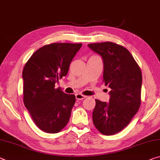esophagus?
Segmentation results:
<instances>
[{
  "label": "esophagus",
  "instance_id": "esophagus-1",
  "mask_svg": "<svg viewBox=\"0 0 160 160\" xmlns=\"http://www.w3.org/2000/svg\"><path fill=\"white\" fill-rule=\"evenodd\" d=\"M75 97H76V99H77V100H83V99H85L86 97H87V96L83 95L80 93H78V94H76V95H75Z\"/></svg>",
  "mask_w": 160,
  "mask_h": 160
}]
</instances>
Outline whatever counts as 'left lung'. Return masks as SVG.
<instances>
[{
	"mask_svg": "<svg viewBox=\"0 0 160 160\" xmlns=\"http://www.w3.org/2000/svg\"><path fill=\"white\" fill-rule=\"evenodd\" d=\"M88 46L102 58V81L111 89L109 103L95 100L93 124L102 135H115L130 122L140 107V68L129 50L120 45L104 42Z\"/></svg>",
	"mask_w": 160,
	"mask_h": 160,
	"instance_id": "obj_1",
	"label": "left lung"
}]
</instances>
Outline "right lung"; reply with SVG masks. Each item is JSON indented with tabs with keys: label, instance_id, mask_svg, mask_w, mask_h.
Segmentation results:
<instances>
[{
	"label": "right lung",
	"instance_id": "1",
	"mask_svg": "<svg viewBox=\"0 0 160 160\" xmlns=\"http://www.w3.org/2000/svg\"><path fill=\"white\" fill-rule=\"evenodd\" d=\"M82 43L55 42L37 50L22 70L23 102L38 128L45 132L57 133L70 120L75 95H68L58 80L66 76L71 61Z\"/></svg>",
	"mask_w": 160,
	"mask_h": 160
}]
</instances>
